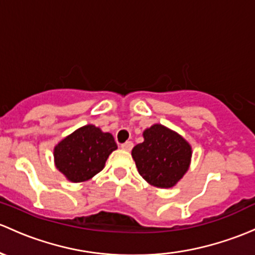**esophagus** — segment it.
I'll return each instance as SVG.
<instances>
[{"mask_svg": "<svg viewBox=\"0 0 255 255\" xmlns=\"http://www.w3.org/2000/svg\"><path fill=\"white\" fill-rule=\"evenodd\" d=\"M121 148L123 150H127V151H130L133 148V143L132 141H126V143H123L122 145H121Z\"/></svg>", "mask_w": 255, "mask_h": 255, "instance_id": "obj_1", "label": "esophagus"}]
</instances>
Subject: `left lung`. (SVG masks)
Returning <instances> with one entry per match:
<instances>
[{
	"instance_id": "obj_1",
	"label": "left lung",
	"mask_w": 255,
	"mask_h": 255,
	"mask_svg": "<svg viewBox=\"0 0 255 255\" xmlns=\"http://www.w3.org/2000/svg\"><path fill=\"white\" fill-rule=\"evenodd\" d=\"M143 135V143L132 150L139 175L159 188L175 186L188 170L191 145L161 125H154Z\"/></svg>"
}]
</instances>
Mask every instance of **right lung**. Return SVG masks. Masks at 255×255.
Here are the masks:
<instances>
[{
	"label": "right lung",
	"instance_id": "add662e5",
	"mask_svg": "<svg viewBox=\"0 0 255 255\" xmlns=\"http://www.w3.org/2000/svg\"><path fill=\"white\" fill-rule=\"evenodd\" d=\"M116 149V141L110 133L88 125L58 143L53 155L56 167L69 181L83 182L100 172L109 155Z\"/></svg>",
	"mask_w": 255,
	"mask_h": 255
}]
</instances>
